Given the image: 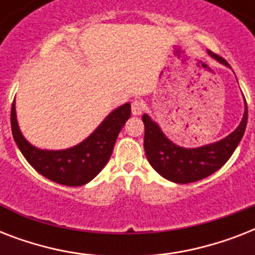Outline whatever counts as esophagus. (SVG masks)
<instances>
[{
	"label": "esophagus",
	"instance_id": "esophagus-1",
	"mask_svg": "<svg viewBox=\"0 0 255 255\" xmlns=\"http://www.w3.org/2000/svg\"><path fill=\"white\" fill-rule=\"evenodd\" d=\"M131 110L133 115H141L144 110H145V104L141 100H133L131 104Z\"/></svg>",
	"mask_w": 255,
	"mask_h": 255
}]
</instances>
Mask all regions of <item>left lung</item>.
<instances>
[{"label": "left lung", "mask_w": 255, "mask_h": 255, "mask_svg": "<svg viewBox=\"0 0 255 255\" xmlns=\"http://www.w3.org/2000/svg\"><path fill=\"white\" fill-rule=\"evenodd\" d=\"M210 57L230 67L229 63L217 54L208 50ZM144 151L152 168L172 182L188 184L208 177L218 170L233 155L245 133L248 124V104L241 123L225 139L198 148H182L172 143L161 128L144 114Z\"/></svg>", "instance_id": "1"}]
</instances>
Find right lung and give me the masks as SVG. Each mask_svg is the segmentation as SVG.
<instances>
[{
    "instance_id": "add662e5",
    "label": "right lung",
    "mask_w": 255,
    "mask_h": 255,
    "mask_svg": "<svg viewBox=\"0 0 255 255\" xmlns=\"http://www.w3.org/2000/svg\"><path fill=\"white\" fill-rule=\"evenodd\" d=\"M131 116V104L116 108L99 127L82 143L69 149L46 151L27 141L19 131L15 116V102L11 104L10 123L15 144L38 173L51 181L67 186H81L90 182L106 167L111 157L116 137Z\"/></svg>"
}]
</instances>
